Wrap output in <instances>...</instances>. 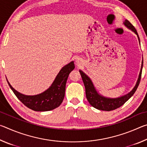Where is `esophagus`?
<instances>
[{
    "instance_id": "esophagus-1",
    "label": "esophagus",
    "mask_w": 147,
    "mask_h": 147,
    "mask_svg": "<svg viewBox=\"0 0 147 147\" xmlns=\"http://www.w3.org/2000/svg\"><path fill=\"white\" fill-rule=\"evenodd\" d=\"M76 62L78 64H79L80 63V59H76Z\"/></svg>"
}]
</instances>
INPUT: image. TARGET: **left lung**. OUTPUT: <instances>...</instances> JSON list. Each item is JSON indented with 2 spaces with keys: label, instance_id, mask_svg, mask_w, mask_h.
<instances>
[{
  "label": "left lung",
  "instance_id": "1",
  "mask_svg": "<svg viewBox=\"0 0 147 147\" xmlns=\"http://www.w3.org/2000/svg\"><path fill=\"white\" fill-rule=\"evenodd\" d=\"M124 24L128 28L130 29L131 31L134 32L137 36L139 39V43H140V39H139V36L138 32H137L136 29L135 28L132 24H131L128 20H125L124 21ZM143 62L142 61V64H141V71L139 73V78L137 81L136 84L134 88H133L130 93L125 94V95L120 96L118 98H107L101 94H99L97 91L96 90L95 88L94 87V85L91 79L89 78L88 76H87L86 74L84 73L83 71L80 70V73L81 74L83 82L86 88V98L88 99V102L91 105L94 107V108L98 109L99 110H103V111H111L114 110L117 108H119L121 106H123V104L127 101L129 98L131 97V96L133 95L135 93L137 89L138 88V86L140 82L141 78V73H142V69H143Z\"/></svg>",
  "mask_w": 147,
  "mask_h": 147
}]
</instances>
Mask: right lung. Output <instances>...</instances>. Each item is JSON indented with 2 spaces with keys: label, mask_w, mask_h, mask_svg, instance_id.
Returning <instances> with one entry per match:
<instances>
[{
  "label": "right lung",
  "mask_w": 147,
  "mask_h": 147,
  "mask_svg": "<svg viewBox=\"0 0 147 147\" xmlns=\"http://www.w3.org/2000/svg\"><path fill=\"white\" fill-rule=\"evenodd\" d=\"M74 67V61L65 65L59 72L51 87L42 93L36 95H24L20 93L12 88L8 80L7 82L17 98L28 108L36 111L53 110L58 108L63 102L69 74Z\"/></svg>",
  "instance_id": "obj_1"
}]
</instances>
